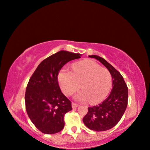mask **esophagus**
<instances>
[{
  "label": "esophagus",
  "instance_id": "esophagus-1",
  "mask_svg": "<svg viewBox=\"0 0 150 150\" xmlns=\"http://www.w3.org/2000/svg\"><path fill=\"white\" fill-rule=\"evenodd\" d=\"M79 106V105L78 104H76V103H72V107H73V108H77Z\"/></svg>",
  "mask_w": 150,
  "mask_h": 150
}]
</instances>
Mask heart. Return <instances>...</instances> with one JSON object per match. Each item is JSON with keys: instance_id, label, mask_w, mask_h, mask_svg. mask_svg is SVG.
<instances>
[{"instance_id": "1", "label": "heart", "mask_w": 150, "mask_h": 150, "mask_svg": "<svg viewBox=\"0 0 150 150\" xmlns=\"http://www.w3.org/2000/svg\"><path fill=\"white\" fill-rule=\"evenodd\" d=\"M58 80L61 90L67 96L80 89L81 84L82 91L75 96V99L79 101L89 99L91 103L103 100L112 85L109 70L89 59L74 63L72 70L62 68L58 75Z\"/></svg>"}]
</instances>
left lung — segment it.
Returning a JSON list of instances; mask_svg holds the SVG:
<instances>
[{
	"instance_id": "obj_1",
	"label": "left lung",
	"mask_w": 150,
	"mask_h": 150,
	"mask_svg": "<svg viewBox=\"0 0 150 150\" xmlns=\"http://www.w3.org/2000/svg\"><path fill=\"white\" fill-rule=\"evenodd\" d=\"M89 57L97 59L109 70L112 77V89L109 96L101 103L88 108V112L83 118V122L93 131H107L120 122L127 109L128 87L120 72L107 61L96 55Z\"/></svg>"
}]
</instances>
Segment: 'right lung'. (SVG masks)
Wrapping results in <instances>:
<instances>
[{
  "label": "right lung",
  "instance_id": "obj_1",
  "mask_svg": "<svg viewBox=\"0 0 150 150\" xmlns=\"http://www.w3.org/2000/svg\"><path fill=\"white\" fill-rule=\"evenodd\" d=\"M80 54L64 50L43 60L30 77L25 93L26 110L39 131L54 134L64 127V115L72 110L71 102L61 92L58 75L66 63L80 59Z\"/></svg>",
  "mask_w": 150,
  "mask_h": 150
}]
</instances>
